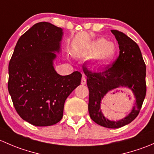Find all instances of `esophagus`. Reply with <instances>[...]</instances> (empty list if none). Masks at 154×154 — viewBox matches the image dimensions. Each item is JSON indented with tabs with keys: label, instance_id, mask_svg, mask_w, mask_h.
<instances>
[{
	"label": "esophagus",
	"instance_id": "1",
	"mask_svg": "<svg viewBox=\"0 0 154 154\" xmlns=\"http://www.w3.org/2000/svg\"><path fill=\"white\" fill-rule=\"evenodd\" d=\"M86 83V79L85 77V76H83L82 77V80H81V84L82 85H85Z\"/></svg>",
	"mask_w": 154,
	"mask_h": 154
}]
</instances>
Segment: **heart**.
Segmentation results:
<instances>
[{"mask_svg": "<svg viewBox=\"0 0 154 154\" xmlns=\"http://www.w3.org/2000/svg\"><path fill=\"white\" fill-rule=\"evenodd\" d=\"M117 54V48L112 42L98 38L93 42L87 50L88 57H91L95 66L103 67L114 61Z\"/></svg>", "mask_w": 154, "mask_h": 154, "instance_id": "1", "label": "heart"}]
</instances>
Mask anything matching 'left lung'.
Returning <instances> with one entry per match:
<instances>
[{
    "label": "left lung",
    "instance_id": "1",
    "mask_svg": "<svg viewBox=\"0 0 154 154\" xmlns=\"http://www.w3.org/2000/svg\"><path fill=\"white\" fill-rule=\"evenodd\" d=\"M119 45V56L112 64L98 71L83 68L87 76L89 91L88 112L97 125L107 128H119L133 122L142 108L146 95V66L139 45L133 39L119 30L112 29ZM118 88H127L136 98L135 106L124 119L110 121L103 115L101 100L109 91Z\"/></svg>",
    "mask_w": 154,
    "mask_h": 154
}]
</instances>
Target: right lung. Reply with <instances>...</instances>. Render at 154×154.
Segmentation results:
<instances>
[{
    "mask_svg": "<svg viewBox=\"0 0 154 154\" xmlns=\"http://www.w3.org/2000/svg\"><path fill=\"white\" fill-rule=\"evenodd\" d=\"M63 31L48 22L34 24L19 38L9 63L8 90L23 120L38 127L58 123L65 101L81 82L79 71L62 76L54 67Z\"/></svg>",
    "mask_w": 154,
    "mask_h": 154,
    "instance_id": "right-lung-1",
    "label": "right lung"
}]
</instances>
